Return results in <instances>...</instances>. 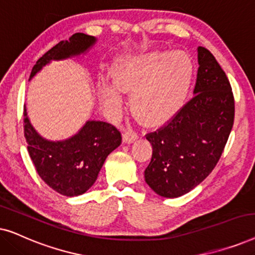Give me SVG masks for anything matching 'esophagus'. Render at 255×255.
I'll list each match as a JSON object with an SVG mask.
<instances>
[{
	"label": "esophagus",
	"mask_w": 255,
	"mask_h": 255,
	"mask_svg": "<svg viewBox=\"0 0 255 255\" xmlns=\"http://www.w3.org/2000/svg\"><path fill=\"white\" fill-rule=\"evenodd\" d=\"M137 138H138V134L135 133L134 131H132V130H125V131L123 132V141L127 142V144H130V142H133Z\"/></svg>",
	"instance_id": "esophagus-1"
}]
</instances>
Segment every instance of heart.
<instances>
[{"instance_id": "b5f03b06", "label": "heart", "mask_w": 255, "mask_h": 255, "mask_svg": "<svg viewBox=\"0 0 255 255\" xmlns=\"http://www.w3.org/2000/svg\"><path fill=\"white\" fill-rule=\"evenodd\" d=\"M114 82H101L103 107L116 114L122 92L132 93L131 108L148 127H159L177 115L186 103L194 79V64L186 52L149 51L118 58L111 69Z\"/></svg>"}]
</instances>
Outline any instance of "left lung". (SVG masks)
Segmentation results:
<instances>
[{"mask_svg": "<svg viewBox=\"0 0 255 255\" xmlns=\"http://www.w3.org/2000/svg\"><path fill=\"white\" fill-rule=\"evenodd\" d=\"M197 52L195 96L166 125L146 134L153 152L145 181L162 197L189 193L212 172L235 121L228 76L210 51L200 46Z\"/></svg>", "mask_w": 255, "mask_h": 255, "instance_id": "left-lung-1", "label": "left lung"}]
</instances>
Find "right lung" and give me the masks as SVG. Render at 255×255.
Wrapping results in <instances>:
<instances>
[{
    "label": "right lung",
    "instance_id": "right-lung-1",
    "mask_svg": "<svg viewBox=\"0 0 255 255\" xmlns=\"http://www.w3.org/2000/svg\"><path fill=\"white\" fill-rule=\"evenodd\" d=\"M96 38L74 33L38 59L30 80L52 60H64L86 53ZM24 137L27 152L41 180L64 196H78L95 183L107 156L122 142V134L106 122L88 121L73 137L51 141L41 137L31 125L24 107Z\"/></svg>",
    "mask_w": 255,
    "mask_h": 255
}]
</instances>
